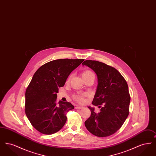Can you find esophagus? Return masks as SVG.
Returning a JSON list of instances; mask_svg holds the SVG:
<instances>
[{"mask_svg": "<svg viewBox=\"0 0 156 156\" xmlns=\"http://www.w3.org/2000/svg\"><path fill=\"white\" fill-rule=\"evenodd\" d=\"M76 109H81L83 108L82 106H76L75 108Z\"/></svg>", "mask_w": 156, "mask_h": 156, "instance_id": "1", "label": "esophagus"}]
</instances>
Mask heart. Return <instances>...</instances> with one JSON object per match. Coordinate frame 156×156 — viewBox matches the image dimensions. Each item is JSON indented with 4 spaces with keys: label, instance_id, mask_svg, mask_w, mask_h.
Here are the masks:
<instances>
[{
    "label": "heart",
    "instance_id": "heart-1",
    "mask_svg": "<svg viewBox=\"0 0 156 156\" xmlns=\"http://www.w3.org/2000/svg\"><path fill=\"white\" fill-rule=\"evenodd\" d=\"M82 76L83 78L88 77V76H94L95 77V74L94 73L89 69H87L84 71L82 74ZM70 80V76L68 78L67 82L69 81ZM87 96V94H82V95H74L73 96V98L75 101L79 102V103H83L85 101V97Z\"/></svg>",
    "mask_w": 156,
    "mask_h": 156
}]
</instances>
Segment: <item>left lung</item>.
<instances>
[{
	"label": "left lung",
	"instance_id": "left-lung-1",
	"mask_svg": "<svg viewBox=\"0 0 156 156\" xmlns=\"http://www.w3.org/2000/svg\"><path fill=\"white\" fill-rule=\"evenodd\" d=\"M82 64L97 74L98 84L92 104L101 108L97 113L94 108L88 107L91 114L85 125L96 136H109L119 130L129 115L130 96L127 83L116 69L105 63L86 60Z\"/></svg>",
	"mask_w": 156,
	"mask_h": 156
}]
</instances>
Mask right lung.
Returning <instances> with one entry per match:
<instances>
[{
    "mask_svg": "<svg viewBox=\"0 0 156 156\" xmlns=\"http://www.w3.org/2000/svg\"><path fill=\"white\" fill-rule=\"evenodd\" d=\"M83 59H59L45 63L33 75L26 94L25 112L31 124L44 134L58 132L67 121L68 112L74 108L69 102H57L58 88Z\"/></svg>",
    "mask_w": 156,
    "mask_h": 156,
    "instance_id": "right-lung-1",
    "label": "right lung"
}]
</instances>
